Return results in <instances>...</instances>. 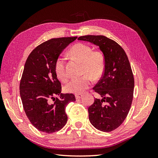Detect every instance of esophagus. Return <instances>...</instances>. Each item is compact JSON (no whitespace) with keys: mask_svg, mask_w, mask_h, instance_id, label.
<instances>
[{"mask_svg":"<svg viewBox=\"0 0 158 158\" xmlns=\"http://www.w3.org/2000/svg\"><path fill=\"white\" fill-rule=\"evenodd\" d=\"M83 96H84V95L83 94H76L75 95V97H76V99H79L82 98Z\"/></svg>","mask_w":158,"mask_h":158,"instance_id":"1","label":"esophagus"}]
</instances>
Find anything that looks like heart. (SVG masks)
I'll use <instances>...</instances> for the list:
<instances>
[{
    "instance_id": "obj_1",
    "label": "heart",
    "mask_w": 158,
    "mask_h": 158,
    "mask_svg": "<svg viewBox=\"0 0 158 158\" xmlns=\"http://www.w3.org/2000/svg\"><path fill=\"white\" fill-rule=\"evenodd\" d=\"M69 55L83 64V74L87 75L71 80L64 86V90L69 93L82 94L92 85L91 77L94 80H98L103 74L106 66L104 55L101 51H93L89 45L84 44L74 45L70 49ZM54 69L56 78L60 81L66 82L68 80L69 74L63 58L59 56L56 59Z\"/></svg>"
}]
</instances>
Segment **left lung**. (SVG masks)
Returning a JSON list of instances; mask_svg holds the SVG:
<instances>
[{
    "label": "left lung",
    "mask_w": 158,
    "mask_h": 158,
    "mask_svg": "<svg viewBox=\"0 0 158 158\" xmlns=\"http://www.w3.org/2000/svg\"><path fill=\"white\" fill-rule=\"evenodd\" d=\"M78 40L99 47L104 55L103 75L93 89L95 98L88 108L89 120L98 130L111 132L126 118L133 98L135 81L127 55L117 42L103 35H85Z\"/></svg>",
    "instance_id": "8db88e82"
}]
</instances>
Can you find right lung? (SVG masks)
Wrapping results in <instances>:
<instances>
[{"label":"right lung","instance_id":"right-lung-1","mask_svg":"<svg viewBox=\"0 0 158 158\" xmlns=\"http://www.w3.org/2000/svg\"><path fill=\"white\" fill-rule=\"evenodd\" d=\"M76 38L47 41L33 49L26 60L20 84V97L27 118L40 131L52 133L60 130L67 122L66 106L76 101L74 94L61 93L54 66L62 51Z\"/></svg>","mask_w":158,"mask_h":158}]
</instances>
